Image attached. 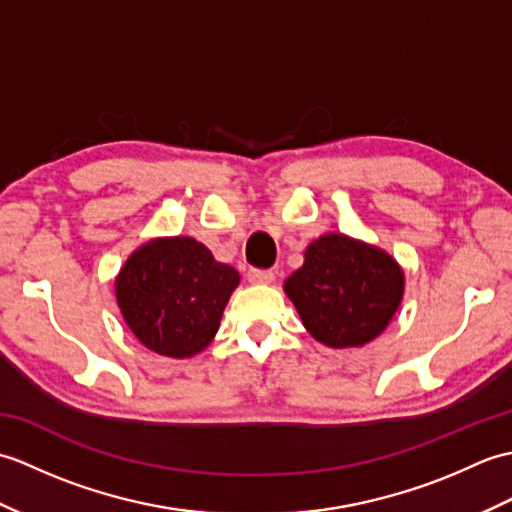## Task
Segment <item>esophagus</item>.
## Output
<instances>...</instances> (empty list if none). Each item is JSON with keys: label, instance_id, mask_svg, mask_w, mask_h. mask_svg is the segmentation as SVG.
<instances>
[{"label": "esophagus", "instance_id": "obj_1", "mask_svg": "<svg viewBox=\"0 0 512 512\" xmlns=\"http://www.w3.org/2000/svg\"><path fill=\"white\" fill-rule=\"evenodd\" d=\"M248 281L250 284H273L275 275L270 270H248Z\"/></svg>", "mask_w": 512, "mask_h": 512}]
</instances>
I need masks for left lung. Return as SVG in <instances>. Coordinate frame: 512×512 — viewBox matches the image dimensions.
Segmentation results:
<instances>
[{
	"mask_svg": "<svg viewBox=\"0 0 512 512\" xmlns=\"http://www.w3.org/2000/svg\"><path fill=\"white\" fill-rule=\"evenodd\" d=\"M284 290L312 339L345 350L387 330L405 297V273L387 250L325 233L308 244Z\"/></svg>",
	"mask_w": 512,
	"mask_h": 512,
	"instance_id": "1",
	"label": "left lung"
}]
</instances>
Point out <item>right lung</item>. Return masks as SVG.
Here are the masks:
<instances>
[{
	"label": "right lung",
	"mask_w": 512,
	"mask_h": 512,
	"mask_svg": "<svg viewBox=\"0 0 512 512\" xmlns=\"http://www.w3.org/2000/svg\"><path fill=\"white\" fill-rule=\"evenodd\" d=\"M239 273L189 235L138 246L114 279L123 321L147 350L191 358L211 345Z\"/></svg>",
	"instance_id": "right-lung-1"
}]
</instances>
